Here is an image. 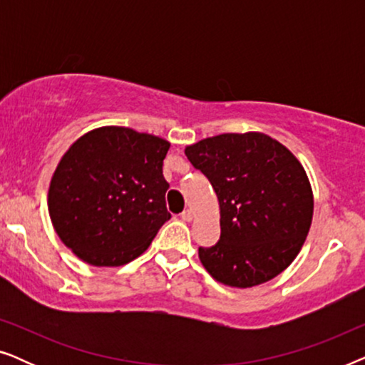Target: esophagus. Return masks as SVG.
<instances>
[{"mask_svg":"<svg viewBox=\"0 0 365 365\" xmlns=\"http://www.w3.org/2000/svg\"><path fill=\"white\" fill-rule=\"evenodd\" d=\"M192 217H194V214H192V211H189V209H186V211L181 214V219L186 222H191Z\"/></svg>","mask_w":365,"mask_h":365,"instance_id":"1","label":"esophagus"}]
</instances>
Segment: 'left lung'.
Instances as JSON below:
<instances>
[{"label": "left lung", "instance_id": "obj_1", "mask_svg": "<svg viewBox=\"0 0 365 365\" xmlns=\"http://www.w3.org/2000/svg\"><path fill=\"white\" fill-rule=\"evenodd\" d=\"M219 201L221 237L199 247L217 282L247 289L279 276L297 257L311 229L314 194L289 149L264 133H226L184 149Z\"/></svg>", "mask_w": 365, "mask_h": 365}]
</instances>
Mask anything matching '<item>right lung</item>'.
I'll list each match as a JSON object with an SVG mask.
<instances>
[{
	"label": "right lung",
	"mask_w": 365,
	"mask_h": 365,
	"mask_svg": "<svg viewBox=\"0 0 365 365\" xmlns=\"http://www.w3.org/2000/svg\"><path fill=\"white\" fill-rule=\"evenodd\" d=\"M169 146L154 134L101 126L68 148L49 181L48 211L74 256L119 267L146 251L171 219L163 176Z\"/></svg>",
	"instance_id": "obj_1"
}]
</instances>
